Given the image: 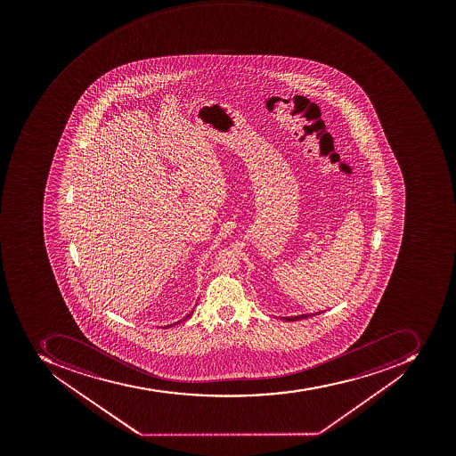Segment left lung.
Wrapping results in <instances>:
<instances>
[{
    "instance_id": "obj_1",
    "label": "left lung",
    "mask_w": 456,
    "mask_h": 456,
    "mask_svg": "<svg viewBox=\"0 0 456 456\" xmlns=\"http://www.w3.org/2000/svg\"><path fill=\"white\" fill-rule=\"evenodd\" d=\"M318 313H315V314H301V315H296V317H282V320H286V322H298V320H303V318H308L311 317V315H317Z\"/></svg>"
}]
</instances>
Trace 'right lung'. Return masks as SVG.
I'll list each match as a JSON object with an SVG mask.
<instances>
[{
    "mask_svg": "<svg viewBox=\"0 0 456 456\" xmlns=\"http://www.w3.org/2000/svg\"><path fill=\"white\" fill-rule=\"evenodd\" d=\"M191 314H193V310H191V313H189V314L186 315V317L182 318V320H179V322H175V324L165 325V327H163V329H169V327H174V325H177V324H179V322H184V320H187V318L191 317Z\"/></svg>",
    "mask_w": 456,
    "mask_h": 456,
    "instance_id": "right-lung-1",
    "label": "right lung"
}]
</instances>
